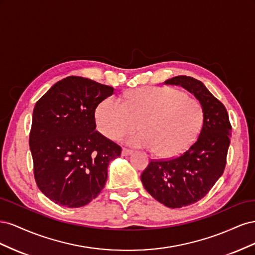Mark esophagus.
<instances>
[{
  "label": "esophagus",
  "instance_id": "1",
  "mask_svg": "<svg viewBox=\"0 0 255 255\" xmlns=\"http://www.w3.org/2000/svg\"><path fill=\"white\" fill-rule=\"evenodd\" d=\"M132 150H129V149H127V148H123L122 149V156H128V155H129V154H132Z\"/></svg>",
  "mask_w": 255,
  "mask_h": 255
}]
</instances>
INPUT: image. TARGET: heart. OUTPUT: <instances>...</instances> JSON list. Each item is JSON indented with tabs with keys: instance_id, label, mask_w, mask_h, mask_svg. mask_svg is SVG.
Returning <instances> with one entry per match:
<instances>
[{
	"instance_id": "b5f03b06",
	"label": "heart",
	"mask_w": 255,
	"mask_h": 255,
	"mask_svg": "<svg viewBox=\"0 0 255 255\" xmlns=\"http://www.w3.org/2000/svg\"><path fill=\"white\" fill-rule=\"evenodd\" d=\"M202 107L196 99L173 88L148 87L129 92L125 102L106 98L96 112L100 132L120 139L137 128L141 132L129 143L152 149L155 155L171 158L181 155L195 142L201 128Z\"/></svg>"
}]
</instances>
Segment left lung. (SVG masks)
<instances>
[{
	"mask_svg": "<svg viewBox=\"0 0 255 255\" xmlns=\"http://www.w3.org/2000/svg\"><path fill=\"white\" fill-rule=\"evenodd\" d=\"M164 84L187 89L199 100L203 111V126L197 140L179 156L151 159L141 173L143 187L154 199L165 206L180 208L205 197L222 175L232 126L225 105L202 82L179 75Z\"/></svg>",
	"mask_w": 255,
	"mask_h": 255,
	"instance_id": "8db88e82",
	"label": "left lung"
}]
</instances>
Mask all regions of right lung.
Returning a JSON list of instances; mask_svg holds the SVG:
<instances>
[{"mask_svg": "<svg viewBox=\"0 0 255 255\" xmlns=\"http://www.w3.org/2000/svg\"><path fill=\"white\" fill-rule=\"evenodd\" d=\"M113 94L107 85L68 76L37 101L29 132L34 176L56 204L81 207L104 188L110 161L122 149L96 130L95 113Z\"/></svg>", "mask_w": 255, "mask_h": 255, "instance_id": "add662e5", "label": "right lung"}]
</instances>
